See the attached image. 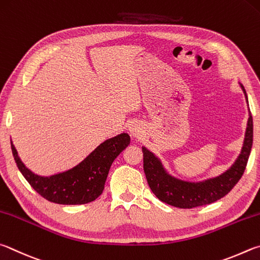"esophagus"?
<instances>
[{"instance_id":"obj_1","label":"esophagus","mask_w":260,"mask_h":260,"mask_svg":"<svg viewBox=\"0 0 260 260\" xmlns=\"http://www.w3.org/2000/svg\"><path fill=\"white\" fill-rule=\"evenodd\" d=\"M129 131L134 137H139L140 134H142V126H140L139 123H133L129 126Z\"/></svg>"}]
</instances>
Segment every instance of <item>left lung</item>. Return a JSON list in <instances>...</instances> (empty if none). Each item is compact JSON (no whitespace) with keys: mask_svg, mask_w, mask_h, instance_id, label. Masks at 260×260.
<instances>
[{"mask_svg":"<svg viewBox=\"0 0 260 260\" xmlns=\"http://www.w3.org/2000/svg\"><path fill=\"white\" fill-rule=\"evenodd\" d=\"M241 88L247 98V93L242 84H241ZM252 139L253 123L251 113H250L243 147L238 160L222 175L216 178L200 181V183H189V181L177 179L170 176L165 170L161 161L146 147H143L144 171L147 183L158 200L177 208L192 209L216 202L217 200L229 194L242 177L247 167L250 152H251Z\"/></svg>","mask_w":260,"mask_h":260,"instance_id":"obj_1","label":"left lung"}]
</instances>
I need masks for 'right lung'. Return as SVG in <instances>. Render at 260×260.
Instances as JSON below:
<instances>
[{
	"label": "right lung",
	"instance_id": "add662e5",
	"mask_svg": "<svg viewBox=\"0 0 260 260\" xmlns=\"http://www.w3.org/2000/svg\"><path fill=\"white\" fill-rule=\"evenodd\" d=\"M130 144L127 134L117 135L100 144L80 165L60 174L42 177L27 169L11 142L13 157L25 179L41 197L58 204H85L103 193L109 168Z\"/></svg>",
	"mask_w": 260,
	"mask_h": 260
}]
</instances>
